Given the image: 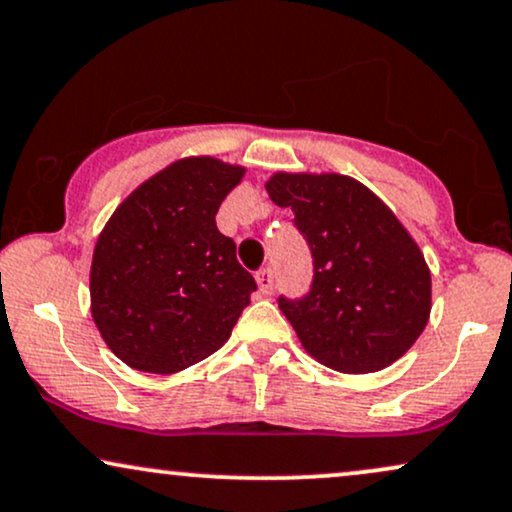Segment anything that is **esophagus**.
<instances>
[{
    "label": "esophagus",
    "instance_id": "obj_1",
    "mask_svg": "<svg viewBox=\"0 0 512 512\" xmlns=\"http://www.w3.org/2000/svg\"><path fill=\"white\" fill-rule=\"evenodd\" d=\"M257 278V286H260V293L262 295H271L274 293V269L271 267H262L260 271L255 274Z\"/></svg>",
    "mask_w": 512,
    "mask_h": 512
}]
</instances>
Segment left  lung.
<instances>
[{"mask_svg": "<svg viewBox=\"0 0 512 512\" xmlns=\"http://www.w3.org/2000/svg\"><path fill=\"white\" fill-rule=\"evenodd\" d=\"M293 210L314 260L307 295L278 297L302 347L340 373L383 371L409 352L430 319V269L394 212L345 174L267 181Z\"/></svg>", "mask_w": 512, "mask_h": 512, "instance_id": "1", "label": "left lung"}]
</instances>
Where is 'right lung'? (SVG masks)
Returning a JSON list of instances; mask_svg holds the SVG:
<instances>
[{
    "label": "right lung",
    "mask_w": 512,
    "mask_h": 512,
    "mask_svg": "<svg viewBox=\"0 0 512 512\" xmlns=\"http://www.w3.org/2000/svg\"><path fill=\"white\" fill-rule=\"evenodd\" d=\"M243 174L208 155L177 160L103 226L89 276L92 316L127 366L170 375L229 340L257 283L215 215Z\"/></svg>",
    "instance_id": "add662e5"
}]
</instances>
